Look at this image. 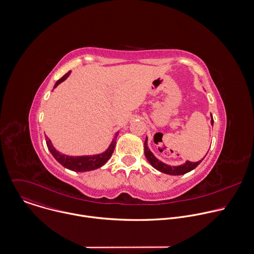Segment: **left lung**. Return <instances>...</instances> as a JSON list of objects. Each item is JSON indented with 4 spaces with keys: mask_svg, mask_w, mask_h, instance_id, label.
<instances>
[{
    "mask_svg": "<svg viewBox=\"0 0 254 254\" xmlns=\"http://www.w3.org/2000/svg\"><path fill=\"white\" fill-rule=\"evenodd\" d=\"M211 124H212V126L214 125V119H213L212 114H211ZM144 154H145V157L147 158L148 162L151 164L152 167H154L156 170H158L162 173L169 174V175H183V174H186V173L192 171L193 169H195L202 162V160L205 158V157H203L200 161H197V162L186 161L185 163H183L181 165H177V166L168 165V164L160 161L159 159H157L154 156V154L150 151V149L147 146V137L145 138V141H144Z\"/></svg>",
    "mask_w": 254,
    "mask_h": 254,
    "instance_id": "1",
    "label": "left lung"
}]
</instances>
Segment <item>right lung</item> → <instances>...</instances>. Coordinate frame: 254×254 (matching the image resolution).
Masks as SVG:
<instances>
[{
  "label": "right lung",
  "mask_w": 254,
  "mask_h": 254,
  "mask_svg": "<svg viewBox=\"0 0 254 254\" xmlns=\"http://www.w3.org/2000/svg\"><path fill=\"white\" fill-rule=\"evenodd\" d=\"M71 71L67 72L62 78H60L54 85L53 88H56L61 82L65 81L69 75H70ZM119 134V131L116 133L115 137L113 138L111 144L109 145V147L102 153L99 154H95V155H82V156H70V155H66L63 154L59 151H57L55 149V147L52 145L51 140L46 136V145L48 150L50 151V153L53 155V157L65 168L75 171V172H86V171H91V170H95L98 169L100 167H102L112 156L116 143H117V136Z\"/></svg>",
  "instance_id": "add662e5"
}]
</instances>
